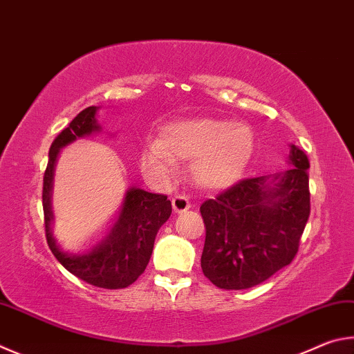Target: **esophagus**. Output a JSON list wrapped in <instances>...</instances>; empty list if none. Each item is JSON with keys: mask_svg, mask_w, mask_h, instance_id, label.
Listing matches in <instances>:
<instances>
[{"mask_svg": "<svg viewBox=\"0 0 354 354\" xmlns=\"http://www.w3.org/2000/svg\"><path fill=\"white\" fill-rule=\"evenodd\" d=\"M171 205H173V212H175V214H183V212H185L190 207V201L187 196L178 195L171 199Z\"/></svg>", "mask_w": 354, "mask_h": 354, "instance_id": "34e87169", "label": "esophagus"}]
</instances>
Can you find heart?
Returning <instances> with one entry per match:
<instances>
[{
    "label": "heart",
    "instance_id": "1",
    "mask_svg": "<svg viewBox=\"0 0 354 354\" xmlns=\"http://www.w3.org/2000/svg\"><path fill=\"white\" fill-rule=\"evenodd\" d=\"M255 147L252 130L220 119H190L171 124L158 144L142 153L140 167L153 178L169 179L175 159L192 160V176L205 189L227 187L241 176Z\"/></svg>",
    "mask_w": 354,
    "mask_h": 354
}]
</instances>
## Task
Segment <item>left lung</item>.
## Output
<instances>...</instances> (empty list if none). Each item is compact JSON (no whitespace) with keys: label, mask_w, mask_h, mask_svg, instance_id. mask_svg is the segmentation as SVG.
I'll use <instances>...</instances> for the list:
<instances>
[{"label":"left lung","mask_w":354,"mask_h":354,"mask_svg":"<svg viewBox=\"0 0 354 354\" xmlns=\"http://www.w3.org/2000/svg\"><path fill=\"white\" fill-rule=\"evenodd\" d=\"M292 167L277 183L240 179L199 207L205 241L201 268L221 289H248L288 266L310 218V160L291 145Z\"/></svg>","instance_id":"1"}]
</instances>
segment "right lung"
I'll list each match as a JSON object with an SVG mask.
<instances>
[{"label":"right lung","instance_id":"1","mask_svg":"<svg viewBox=\"0 0 354 354\" xmlns=\"http://www.w3.org/2000/svg\"><path fill=\"white\" fill-rule=\"evenodd\" d=\"M95 106H88L69 122L54 139L49 150V160L43 176V214L44 232L50 252L75 277L86 283L105 288L122 289L130 286L142 275L153 252V244L159 227L169 220L171 203L167 195L150 194L142 189L127 192L124 209L111 234L105 241L95 246L86 255H69L59 249L50 235V187L53 171L59 150L74 139L99 130L95 124Z\"/></svg>","mask_w":354,"mask_h":354}]
</instances>
